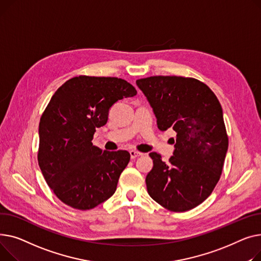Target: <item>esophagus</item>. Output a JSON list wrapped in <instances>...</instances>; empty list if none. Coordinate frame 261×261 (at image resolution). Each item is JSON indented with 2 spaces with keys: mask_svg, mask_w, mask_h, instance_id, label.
Returning a JSON list of instances; mask_svg holds the SVG:
<instances>
[{
  "mask_svg": "<svg viewBox=\"0 0 261 261\" xmlns=\"http://www.w3.org/2000/svg\"><path fill=\"white\" fill-rule=\"evenodd\" d=\"M129 154H130V158H132V159H135V158H137V157H140V156L143 155L142 152L137 151V150H130Z\"/></svg>",
  "mask_w": 261,
  "mask_h": 261,
  "instance_id": "34e87169",
  "label": "esophagus"
}]
</instances>
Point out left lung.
<instances>
[{
  "label": "left lung",
  "mask_w": 261,
  "mask_h": 261,
  "mask_svg": "<svg viewBox=\"0 0 261 261\" xmlns=\"http://www.w3.org/2000/svg\"><path fill=\"white\" fill-rule=\"evenodd\" d=\"M154 112L160 130L176 140L167 163L152 151L145 178L147 193L163 207L186 212L202 203L220 179L228 138L222 107L211 88L194 78L155 75L136 81Z\"/></svg>",
  "instance_id": "8db88e82"
}]
</instances>
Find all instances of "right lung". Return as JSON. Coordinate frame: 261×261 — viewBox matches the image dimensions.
Returning <instances> with one entry per match:
<instances>
[{"label": "right lung", "instance_id": "right-lung-1", "mask_svg": "<svg viewBox=\"0 0 261 261\" xmlns=\"http://www.w3.org/2000/svg\"><path fill=\"white\" fill-rule=\"evenodd\" d=\"M136 95L132 84L113 76H74L57 89L40 120L38 161L61 201L85 211L114 195L129 152L103 151L91 140L111 107Z\"/></svg>", "mask_w": 261, "mask_h": 261}]
</instances>
